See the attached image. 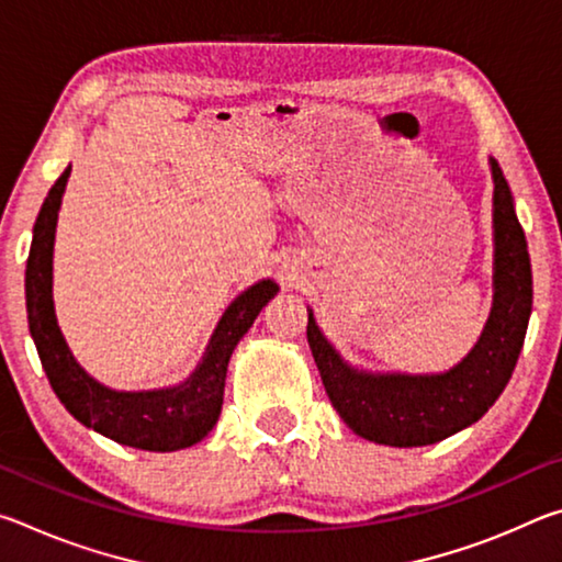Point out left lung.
<instances>
[{
  "mask_svg": "<svg viewBox=\"0 0 562 562\" xmlns=\"http://www.w3.org/2000/svg\"><path fill=\"white\" fill-rule=\"evenodd\" d=\"M493 178V304L483 331L459 364L436 374L369 372L339 355L307 310V341L337 414L361 439L412 449L459 434L496 404L516 369L532 307L526 233L496 158Z\"/></svg>",
  "mask_w": 562,
  "mask_h": 562,
  "instance_id": "8db88e82",
  "label": "left lung"
}]
</instances>
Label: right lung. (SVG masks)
Returning <instances> with one entry per match:
<instances>
[{
  "label": "right lung",
  "mask_w": 562,
  "mask_h": 562,
  "mask_svg": "<svg viewBox=\"0 0 562 562\" xmlns=\"http://www.w3.org/2000/svg\"><path fill=\"white\" fill-rule=\"evenodd\" d=\"M71 166L52 186L34 223L26 260V319L54 394L76 422L106 439L144 451H178L203 441L223 408L225 374L237 341L280 292L274 280H260L227 304L198 367L180 384L119 392L93 379L71 355L54 312L56 221Z\"/></svg>",
  "instance_id": "obj_1"
}]
</instances>
